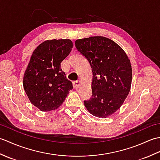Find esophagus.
Instances as JSON below:
<instances>
[{"instance_id":"34e87169","label":"esophagus","mask_w":160,"mask_h":160,"mask_svg":"<svg viewBox=\"0 0 160 160\" xmlns=\"http://www.w3.org/2000/svg\"><path fill=\"white\" fill-rule=\"evenodd\" d=\"M80 84H81V80H80L74 81V82H73V85L76 88L79 87L80 86Z\"/></svg>"}]
</instances>
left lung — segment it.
<instances>
[{
    "instance_id": "1",
    "label": "left lung",
    "mask_w": 160,
    "mask_h": 160,
    "mask_svg": "<svg viewBox=\"0 0 160 160\" xmlns=\"http://www.w3.org/2000/svg\"><path fill=\"white\" fill-rule=\"evenodd\" d=\"M75 45L93 72L92 98L84 102V106L94 116L106 118L121 107L130 91V60L120 46L104 36L78 39Z\"/></svg>"
}]
</instances>
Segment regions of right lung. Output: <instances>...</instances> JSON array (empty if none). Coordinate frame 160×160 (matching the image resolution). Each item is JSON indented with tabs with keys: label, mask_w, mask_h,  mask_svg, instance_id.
<instances>
[{
	"label": "right lung",
	"mask_w": 160,
	"mask_h": 160,
	"mask_svg": "<svg viewBox=\"0 0 160 160\" xmlns=\"http://www.w3.org/2000/svg\"><path fill=\"white\" fill-rule=\"evenodd\" d=\"M72 48L69 39H53L33 51L24 74L23 87L31 103L40 111L56 109L73 89L60 67Z\"/></svg>",
	"instance_id": "add662e5"
}]
</instances>
